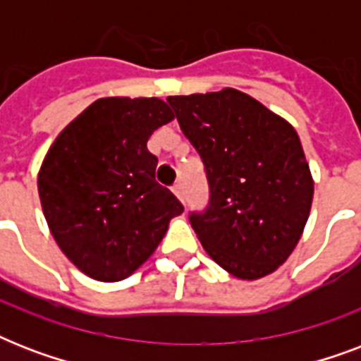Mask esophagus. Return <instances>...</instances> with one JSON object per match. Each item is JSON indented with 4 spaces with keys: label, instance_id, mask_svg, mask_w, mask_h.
Segmentation results:
<instances>
[{
    "label": "esophagus",
    "instance_id": "obj_1",
    "mask_svg": "<svg viewBox=\"0 0 361 361\" xmlns=\"http://www.w3.org/2000/svg\"><path fill=\"white\" fill-rule=\"evenodd\" d=\"M172 191H174L176 197L180 198L181 202H183V191H181V183H176V185L172 187Z\"/></svg>",
    "mask_w": 361,
    "mask_h": 361
}]
</instances>
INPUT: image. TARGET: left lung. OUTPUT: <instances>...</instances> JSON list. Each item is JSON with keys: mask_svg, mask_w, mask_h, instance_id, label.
Returning a JSON list of instances; mask_svg holds the SVG:
<instances>
[{"mask_svg": "<svg viewBox=\"0 0 361 361\" xmlns=\"http://www.w3.org/2000/svg\"><path fill=\"white\" fill-rule=\"evenodd\" d=\"M209 183L189 221L209 257L238 279H260L290 257L313 202V178L288 121L232 87L166 99Z\"/></svg>", "mask_w": 361, "mask_h": 361, "instance_id": "8db88e82", "label": "left lung"}]
</instances>
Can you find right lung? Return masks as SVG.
Listing matches in <instances>:
<instances>
[{
	"mask_svg": "<svg viewBox=\"0 0 361 361\" xmlns=\"http://www.w3.org/2000/svg\"><path fill=\"white\" fill-rule=\"evenodd\" d=\"M174 120L157 97H104L71 121L39 170L48 228L65 257L104 283L129 277L183 206L155 181L147 138Z\"/></svg>",
	"mask_w": 361,
	"mask_h": 361,
	"instance_id": "1",
	"label": "right lung"
}]
</instances>
